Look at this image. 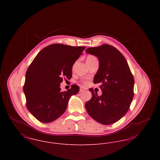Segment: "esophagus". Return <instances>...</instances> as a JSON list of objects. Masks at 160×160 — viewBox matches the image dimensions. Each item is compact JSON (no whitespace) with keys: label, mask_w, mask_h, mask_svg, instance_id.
I'll return each mask as SVG.
<instances>
[{"label":"esophagus","mask_w":160,"mask_h":160,"mask_svg":"<svg viewBox=\"0 0 160 160\" xmlns=\"http://www.w3.org/2000/svg\"><path fill=\"white\" fill-rule=\"evenodd\" d=\"M86 90V89L83 88V87H80V92H83L84 91Z\"/></svg>","instance_id":"1"}]
</instances>
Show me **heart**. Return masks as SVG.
I'll return each instance as SVG.
<instances>
[{"label": "heart", "mask_w": 160, "mask_h": 160, "mask_svg": "<svg viewBox=\"0 0 160 160\" xmlns=\"http://www.w3.org/2000/svg\"><path fill=\"white\" fill-rule=\"evenodd\" d=\"M95 60H97V58L94 56H93V55H88L87 56V58H86V63H87V64H89V63H91L93 61H95ZM83 83L86 84L87 83V82H83Z\"/></svg>", "instance_id": "b5f03b06"}]
</instances>
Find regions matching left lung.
<instances>
[{
    "instance_id": "obj_1",
    "label": "left lung",
    "mask_w": 160,
    "mask_h": 160,
    "mask_svg": "<svg viewBox=\"0 0 160 160\" xmlns=\"http://www.w3.org/2000/svg\"><path fill=\"white\" fill-rule=\"evenodd\" d=\"M86 53L97 56L99 67L93 83H100L102 94L90 88L92 98L85 104L87 112L103 125L118 122L127 113L134 97V79L122 54L113 46L102 44L90 47Z\"/></svg>"
}]
</instances>
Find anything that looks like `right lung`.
Segmentation results:
<instances>
[{
	"instance_id": "1",
	"label": "right lung",
	"mask_w": 160,
	"mask_h": 160,
	"mask_svg": "<svg viewBox=\"0 0 160 160\" xmlns=\"http://www.w3.org/2000/svg\"><path fill=\"white\" fill-rule=\"evenodd\" d=\"M85 47L62 44L47 46L31 63L26 73L23 91L26 107L39 121L52 122L65 112L69 99L80 88L72 84L67 91H61L63 78L72 77V68Z\"/></svg>"
}]
</instances>
